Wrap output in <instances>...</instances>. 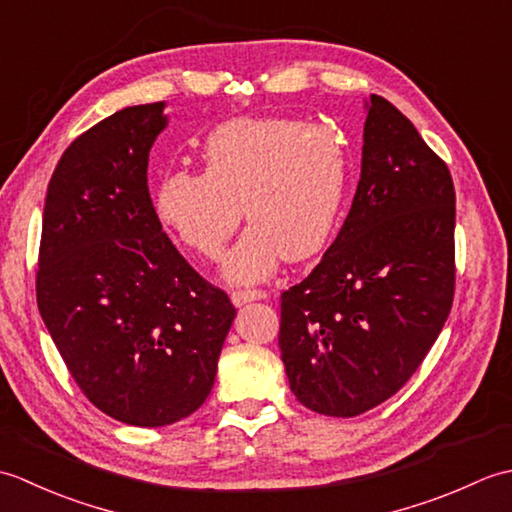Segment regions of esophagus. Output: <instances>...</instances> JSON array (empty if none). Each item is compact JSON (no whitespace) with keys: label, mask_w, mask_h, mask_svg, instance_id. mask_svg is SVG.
<instances>
[{"label":"esophagus","mask_w":512,"mask_h":512,"mask_svg":"<svg viewBox=\"0 0 512 512\" xmlns=\"http://www.w3.org/2000/svg\"><path fill=\"white\" fill-rule=\"evenodd\" d=\"M266 297H268V292L259 290V288H244V290H233L231 292V301L235 303V306H242V303L266 299Z\"/></svg>","instance_id":"34e87169"}]
</instances>
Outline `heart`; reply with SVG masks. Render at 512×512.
Masks as SVG:
<instances>
[{"label":"heart","instance_id":"1","mask_svg":"<svg viewBox=\"0 0 512 512\" xmlns=\"http://www.w3.org/2000/svg\"><path fill=\"white\" fill-rule=\"evenodd\" d=\"M202 160L204 173L162 178L156 213L184 246L215 259L246 206L250 228L226 257L228 279H264L281 255L303 262L330 242L345 193V158L332 136L284 118H239L213 129Z\"/></svg>","mask_w":512,"mask_h":512}]
</instances>
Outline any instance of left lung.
Here are the masks:
<instances>
[{
	"mask_svg": "<svg viewBox=\"0 0 512 512\" xmlns=\"http://www.w3.org/2000/svg\"><path fill=\"white\" fill-rule=\"evenodd\" d=\"M453 231L447 162L372 94L352 209L312 273L281 292V361L303 407L352 418L413 376L451 312Z\"/></svg>",
	"mask_w": 512,
	"mask_h": 512,
	"instance_id": "left-lung-1",
	"label": "left lung"
}]
</instances>
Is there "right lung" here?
<instances>
[{"mask_svg":"<svg viewBox=\"0 0 512 512\" xmlns=\"http://www.w3.org/2000/svg\"><path fill=\"white\" fill-rule=\"evenodd\" d=\"M165 103L107 116L63 151L39 244L37 306L74 383L134 427L191 416L211 394L235 308L171 244L147 187Z\"/></svg>","mask_w":512,"mask_h":512,"instance_id":"add662e5","label":"right lung"}]
</instances>
